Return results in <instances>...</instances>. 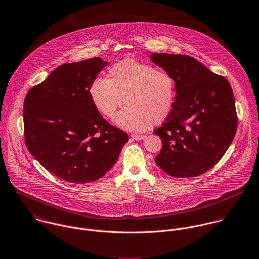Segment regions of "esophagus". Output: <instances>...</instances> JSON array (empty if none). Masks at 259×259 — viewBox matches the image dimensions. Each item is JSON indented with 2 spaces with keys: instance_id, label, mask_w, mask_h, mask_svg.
Here are the masks:
<instances>
[{
  "instance_id": "esophagus-1",
  "label": "esophagus",
  "mask_w": 259,
  "mask_h": 259,
  "mask_svg": "<svg viewBox=\"0 0 259 259\" xmlns=\"http://www.w3.org/2000/svg\"><path fill=\"white\" fill-rule=\"evenodd\" d=\"M131 137H132L134 140H137V141H141V140H144V139L146 138L145 135H132Z\"/></svg>"
}]
</instances>
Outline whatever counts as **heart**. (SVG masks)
I'll return each mask as SVG.
<instances>
[{"label":"heart","instance_id":"1","mask_svg":"<svg viewBox=\"0 0 259 259\" xmlns=\"http://www.w3.org/2000/svg\"><path fill=\"white\" fill-rule=\"evenodd\" d=\"M89 96L96 110L110 119L124 102L115 124L129 131L158 125L172 112L175 82L163 70L138 60L127 58L112 65L108 79L97 77L89 87Z\"/></svg>","mask_w":259,"mask_h":259}]
</instances>
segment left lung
I'll list each match as a JSON object with an SVG mask.
<instances>
[{
  "instance_id": "left-lung-1",
  "label": "left lung",
  "mask_w": 259,
  "mask_h": 259,
  "mask_svg": "<svg viewBox=\"0 0 259 259\" xmlns=\"http://www.w3.org/2000/svg\"><path fill=\"white\" fill-rule=\"evenodd\" d=\"M149 57L172 76L176 89L171 114L154 132L163 143L155 162L172 177L201 175L222 159L234 138L237 120L231 87L192 57Z\"/></svg>"
}]
</instances>
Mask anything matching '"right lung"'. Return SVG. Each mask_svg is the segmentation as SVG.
<instances>
[{
	"instance_id": "1",
	"label": "right lung",
	"mask_w": 259,
	"mask_h": 259,
	"mask_svg": "<svg viewBox=\"0 0 259 259\" xmlns=\"http://www.w3.org/2000/svg\"><path fill=\"white\" fill-rule=\"evenodd\" d=\"M108 61L93 58L64 63L24 102L25 141L29 153L61 180L85 184L115 165L128 135L109 125L94 107L89 87Z\"/></svg>"
}]
</instances>
